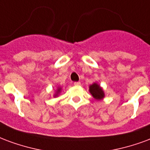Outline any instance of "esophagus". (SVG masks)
Here are the masks:
<instances>
[{"instance_id": "obj_1", "label": "esophagus", "mask_w": 150, "mask_h": 150, "mask_svg": "<svg viewBox=\"0 0 150 150\" xmlns=\"http://www.w3.org/2000/svg\"><path fill=\"white\" fill-rule=\"evenodd\" d=\"M81 85V82L80 81H76V82H74V86H78Z\"/></svg>"}]
</instances>
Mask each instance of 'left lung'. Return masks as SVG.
Wrapping results in <instances>:
<instances>
[{
	"instance_id": "8db88e82",
	"label": "left lung",
	"mask_w": 150,
	"mask_h": 150,
	"mask_svg": "<svg viewBox=\"0 0 150 150\" xmlns=\"http://www.w3.org/2000/svg\"><path fill=\"white\" fill-rule=\"evenodd\" d=\"M89 93H91L93 98H94L95 100H103L105 98V92H104L103 88L100 87V86L98 83H93L92 85L89 86Z\"/></svg>"
}]
</instances>
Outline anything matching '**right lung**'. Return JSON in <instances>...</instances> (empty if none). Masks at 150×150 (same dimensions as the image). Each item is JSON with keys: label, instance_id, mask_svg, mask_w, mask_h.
Segmentation results:
<instances>
[{"label": "right lung", "instance_id": "right-lung-1", "mask_svg": "<svg viewBox=\"0 0 150 150\" xmlns=\"http://www.w3.org/2000/svg\"><path fill=\"white\" fill-rule=\"evenodd\" d=\"M62 87H61V86H58V87L57 88V89L55 90V93L53 94V97H54V98H56V97H58L59 93L62 92Z\"/></svg>", "mask_w": 150, "mask_h": 150}]
</instances>
